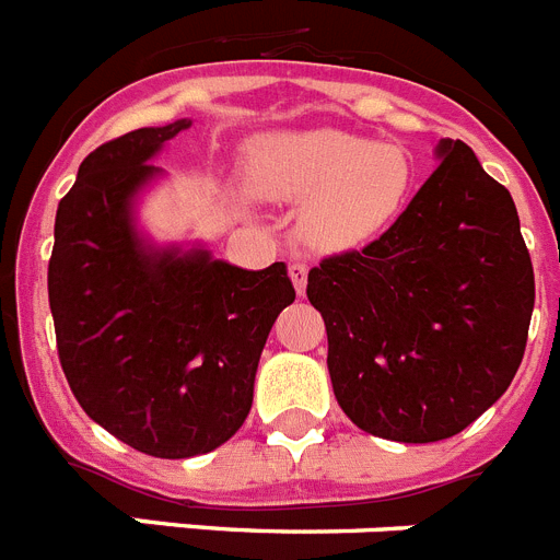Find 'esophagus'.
Returning <instances> with one entry per match:
<instances>
[{"instance_id": "obj_1", "label": "esophagus", "mask_w": 560, "mask_h": 560, "mask_svg": "<svg viewBox=\"0 0 560 560\" xmlns=\"http://www.w3.org/2000/svg\"><path fill=\"white\" fill-rule=\"evenodd\" d=\"M307 265H301V261L290 265V279H293V287L299 295H304V290H307Z\"/></svg>"}]
</instances>
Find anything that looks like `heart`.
<instances>
[{
	"label": "heart",
	"mask_w": 560,
	"mask_h": 560,
	"mask_svg": "<svg viewBox=\"0 0 560 560\" xmlns=\"http://www.w3.org/2000/svg\"><path fill=\"white\" fill-rule=\"evenodd\" d=\"M242 177L256 197L304 202L299 231L313 250L349 253L400 217L415 188V163L395 143L313 129L253 140Z\"/></svg>",
	"instance_id": "obj_1"
}]
</instances>
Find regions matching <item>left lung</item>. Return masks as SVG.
Instances as JSON below:
<instances>
[{
	"label": "left lung",
	"instance_id": "obj_1",
	"mask_svg": "<svg viewBox=\"0 0 560 560\" xmlns=\"http://www.w3.org/2000/svg\"><path fill=\"white\" fill-rule=\"evenodd\" d=\"M434 158L381 240L307 276L335 400L395 442L448 440L482 417L518 372L536 304L508 188L462 140H440Z\"/></svg>",
	"mask_w": 560,
	"mask_h": 560
}]
</instances>
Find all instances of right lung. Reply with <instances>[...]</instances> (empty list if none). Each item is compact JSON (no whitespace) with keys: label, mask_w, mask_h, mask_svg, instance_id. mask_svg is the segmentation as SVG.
<instances>
[{"label":"right lung","mask_w":560,"mask_h":560,"mask_svg":"<svg viewBox=\"0 0 560 560\" xmlns=\"http://www.w3.org/2000/svg\"><path fill=\"white\" fill-rule=\"evenodd\" d=\"M191 120L98 145L58 202L47 293L61 369L90 420L160 459L231 440L253 406L261 349L295 290L284 261L245 270L199 242L138 225L152 163Z\"/></svg>","instance_id":"right-lung-1"}]
</instances>
